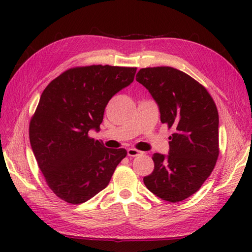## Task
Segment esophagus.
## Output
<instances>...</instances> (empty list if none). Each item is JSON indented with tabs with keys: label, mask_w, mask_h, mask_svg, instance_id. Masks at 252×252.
<instances>
[{
	"label": "esophagus",
	"mask_w": 252,
	"mask_h": 252,
	"mask_svg": "<svg viewBox=\"0 0 252 252\" xmlns=\"http://www.w3.org/2000/svg\"><path fill=\"white\" fill-rule=\"evenodd\" d=\"M142 154H143V152L137 151V149H135V148H129V149H127V156H130V157L140 156V155H142Z\"/></svg>",
	"instance_id": "obj_1"
}]
</instances>
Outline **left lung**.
<instances>
[{"mask_svg": "<svg viewBox=\"0 0 252 252\" xmlns=\"http://www.w3.org/2000/svg\"><path fill=\"white\" fill-rule=\"evenodd\" d=\"M136 81L156 100L160 120L173 134L169 154H154L155 169L144 178L153 194L182 201L200 189L219 157V114L205 87L172 67L143 68Z\"/></svg>", "mask_w": 252, "mask_h": 252, "instance_id": "8db88e82", "label": "left lung"}]
</instances>
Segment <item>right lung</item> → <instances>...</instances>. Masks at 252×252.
Returning a JSON list of instances; mask_svg holds the SVG:
<instances>
[{
    "label": "right lung",
    "instance_id": "obj_1",
    "mask_svg": "<svg viewBox=\"0 0 252 252\" xmlns=\"http://www.w3.org/2000/svg\"><path fill=\"white\" fill-rule=\"evenodd\" d=\"M136 68L93 65L68 69L42 93L29 126L32 152L50 189L72 205L108 185L126 156L89 136L99 131L110 98L130 85Z\"/></svg>",
    "mask_w": 252,
    "mask_h": 252
}]
</instances>
